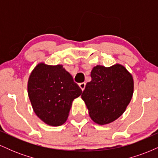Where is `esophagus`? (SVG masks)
<instances>
[{
	"label": "esophagus",
	"mask_w": 158,
	"mask_h": 158,
	"mask_svg": "<svg viewBox=\"0 0 158 158\" xmlns=\"http://www.w3.org/2000/svg\"><path fill=\"white\" fill-rule=\"evenodd\" d=\"M79 88H81V90H85V82H81V83H79Z\"/></svg>",
	"instance_id": "obj_1"
}]
</instances>
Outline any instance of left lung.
<instances>
[{"label": "left lung", "mask_w": 158, "mask_h": 158, "mask_svg": "<svg viewBox=\"0 0 158 158\" xmlns=\"http://www.w3.org/2000/svg\"><path fill=\"white\" fill-rule=\"evenodd\" d=\"M81 99L90 117L99 125L108 124L126 110L134 93L132 75L122 64L94 67Z\"/></svg>", "instance_id": "8db88e82"}]
</instances>
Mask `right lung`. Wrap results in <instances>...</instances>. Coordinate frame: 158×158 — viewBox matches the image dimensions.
I'll list each match as a JSON object with an SVG mask.
<instances>
[{"instance_id":"obj_1","label":"right lung","mask_w":158,"mask_h":158,"mask_svg":"<svg viewBox=\"0 0 158 158\" xmlns=\"http://www.w3.org/2000/svg\"><path fill=\"white\" fill-rule=\"evenodd\" d=\"M27 91L34 112L51 126L66 122L72 102L82 93L62 65L44 62L36 65L30 73Z\"/></svg>"}]
</instances>
